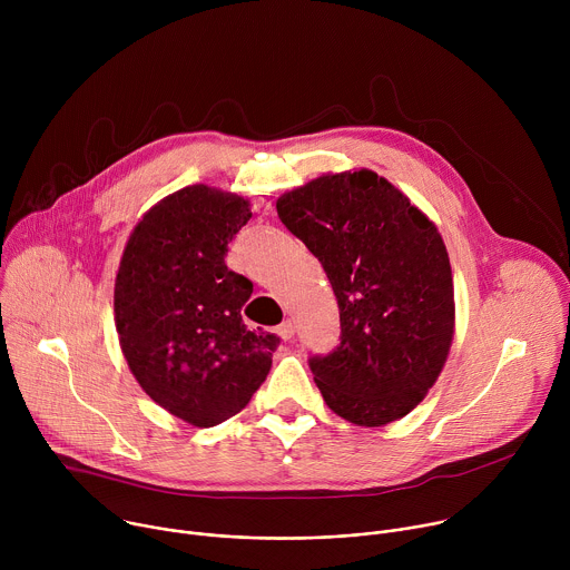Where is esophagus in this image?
<instances>
[{"label": "esophagus", "instance_id": "1", "mask_svg": "<svg viewBox=\"0 0 570 570\" xmlns=\"http://www.w3.org/2000/svg\"><path fill=\"white\" fill-rule=\"evenodd\" d=\"M277 334L284 338V341H291L295 336V322L293 320H284L279 327H277Z\"/></svg>", "mask_w": 570, "mask_h": 570}]
</instances>
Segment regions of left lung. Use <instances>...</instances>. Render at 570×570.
<instances>
[{
  "label": "left lung",
  "instance_id": "obj_1",
  "mask_svg": "<svg viewBox=\"0 0 570 570\" xmlns=\"http://www.w3.org/2000/svg\"><path fill=\"white\" fill-rule=\"evenodd\" d=\"M277 214L317 257L341 308V345L308 358L322 399L367 429L409 415L438 381L455 327L435 223L367 169L286 191Z\"/></svg>",
  "mask_w": 570,
  "mask_h": 570
}]
</instances>
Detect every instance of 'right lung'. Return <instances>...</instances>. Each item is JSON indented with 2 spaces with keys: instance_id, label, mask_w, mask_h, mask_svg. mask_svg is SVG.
I'll return each mask as SVG.
<instances>
[{
  "instance_id": "add662e5",
  "label": "right lung",
  "mask_w": 570,
  "mask_h": 570,
  "mask_svg": "<svg viewBox=\"0 0 570 570\" xmlns=\"http://www.w3.org/2000/svg\"><path fill=\"white\" fill-rule=\"evenodd\" d=\"M250 203L207 185L153 205L115 279V324L141 390L183 422L209 429L246 409L279 338L243 324L253 282L225 266Z\"/></svg>"
}]
</instances>
